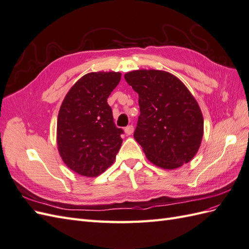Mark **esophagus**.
<instances>
[{"mask_svg":"<svg viewBox=\"0 0 249 249\" xmlns=\"http://www.w3.org/2000/svg\"><path fill=\"white\" fill-rule=\"evenodd\" d=\"M124 132H125L126 135H131L132 133L134 132V125L130 124V125H128V126H125V128H124Z\"/></svg>","mask_w":249,"mask_h":249,"instance_id":"1","label":"esophagus"}]
</instances>
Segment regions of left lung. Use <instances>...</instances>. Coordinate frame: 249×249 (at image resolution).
<instances>
[{
	"instance_id": "left-lung-1",
	"label": "left lung",
	"mask_w": 249,
	"mask_h": 249,
	"mask_svg": "<svg viewBox=\"0 0 249 249\" xmlns=\"http://www.w3.org/2000/svg\"><path fill=\"white\" fill-rule=\"evenodd\" d=\"M124 79L138 94L141 115L134 138L148 160L163 169L189 162L201 145L204 119L185 84L156 70L126 72Z\"/></svg>"
}]
</instances>
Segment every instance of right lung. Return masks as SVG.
Returning <instances> with one entry per match:
<instances>
[{"instance_id":"1","label":"right lung","mask_w":249,"mask_h":249,"mask_svg":"<svg viewBox=\"0 0 249 249\" xmlns=\"http://www.w3.org/2000/svg\"><path fill=\"white\" fill-rule=\"evenodd\" d=\"M120 72H89L72 86L57 121L59 153L71 170L94 178L116 159L124 130L114 124L107 97L118 86Z\"/></svg>"}]
</instances>
